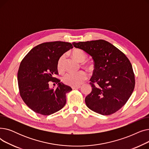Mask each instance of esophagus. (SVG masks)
I'll return each instance as SVG.
<instances>
[{
    "instance_id": "esophagus-1",
    "label": "esophagus",
    "mask_w": 149,
    "mask_h": 149,
    "mask_svg": "<svg viewBox=\"0 0 149 149\" xmlns=\"http://www.w3.org/2000/svg\"><path fill=\"white\" fill-rule=\"evenodd\" d=\"M80 88V86H72V89H79Z\"/></svg>"
}]
</instances>
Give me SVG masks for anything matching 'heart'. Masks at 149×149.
I'll return each mask as SVG.
<instances>
[{
	"mask_svg": "<svg viewBox=\"0 0 149 149\" xmlns=\"http://www.w3.org/2000/svg\"><path fill=\"white\" fill-rule=\"evenodd\" d=\"M73 57L79 62H83L87 58V55L83 50L76 49L72 52ZM65 55L63 54L60 57L57 61V70L60 72H63L64 70V63L65 60ZM86 67H90L88 63H84ZM88 74L84 70H81L76 72H68L62 77V81L65 84L72 86H77L81 84L86 79H87Z\"/></svg>",
	"mask_w": 149,
	"mask_h": 149,
	"instance_id": "obj_1",
	"label": "heart"
}]
</instances>
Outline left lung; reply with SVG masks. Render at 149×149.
<instances>
[{
	"mask_svg": "<svg viewBox=\"0 0 149 149\" xmlns=\"http://www.w3.org/2000/svg\"><path fill=\"white\" fill-rule=\"evenodd\" d=\"M72 44L89 54L94 61L90 80L92 91L85 98L86 106L103 115L115 113L127 103L135 88V74L129 60L104 40Z\"/></svg>",
	"mask_w": 149,
	"mask_h": 149,
	"instance_id": "8db88e82",
	"label": "left lung"
}]
</instances>
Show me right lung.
Returning a JSON list of instances; mask_svg holds the SVG:
<instances>
[{"instance_id": "1", "label": "right lung", "mask_w": 149, "mask_h": 149, "mask_svg": "<svg viewBox=\"0 0 149 149\" xmlns=\"http://www.w3.org/2000/svg\"><path fill=\"white\" fill-rule=\"evenodd\" d=\"M72 48L73 46L68 42H45L35 46L22 60L17 72L20 95L34 112L49 115L65 105L66 94L72 88L54 75L58 74V58ZM51 82L58 83L56 90L49 88Z\"/></svg>"}]
</instances>
